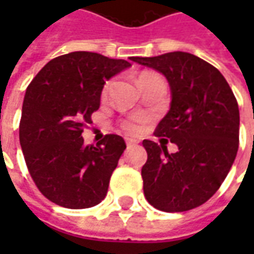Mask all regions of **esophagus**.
<instances>
[{
  "label": "esophagus",
  "mask_w": 254,
  "mask_h": 254,
  "mask_svg": "<svg viewBox=\"0 0 254 254\" xmlns=\"http://www.w3.org/2000/svg\"><path fill=\"white\" fill-rule=\"evenodd\" d=\"M126 144L130 147V145H134V144H137V140H134V138H126Z\"/></svg>",
  "instance_id": "esophagus-1"
}]
</instances>
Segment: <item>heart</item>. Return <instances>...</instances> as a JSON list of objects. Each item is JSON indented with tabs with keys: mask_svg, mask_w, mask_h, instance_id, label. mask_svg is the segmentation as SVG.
Wrapping results in <instances>:
<instances>
[{
	"mask_svg": "<svg viewBox=\"0 0 254 254\" xmlns=\"http://www.w3.org/2000/svg\"><path fill=\"white\" fill-rule=\"evenodd\" d=\"M150 72H144V73L140 74V77L138 79H141L144 76H150ZM106 92H107V86L104 87V90H103V96H106ZM142 122V116H131V117H128V119H126V120H123L122 122V128L124 131L127 132H131V134H135V132H138L140 130V124Z\"/></svg>",
	"mask_w": 254,
	"mask_h": 254,
	"instance_id": "heart-1",
	"label": "heart"
}]
</instances>
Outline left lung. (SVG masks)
<instances>
[{"label": "left lung", "mask_w": 254, "mask_h": 254, "mask_svg": "<svg viewBox=\"0 0 254 254\" xmlns=\"http://www.w3.org/2000/svg\"><path fill=\"white\" fill-rule=\"evenodd\" d=\"M168 80L170 110L155 135L177 144L144 140L147 162L141 170L144 195L154 208L184 212L199 206L219 190L239 148V106L219 70L187 52L132 58Z\"/></svg>", "instance_id": "left-lung-1"}]
</instances>
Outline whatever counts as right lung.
Here are the masks:
<instances>
[{
    "label": "right lung",
    "instance_id": "obj_1",
    "mask_svg": "<svg viewBox=\"0 0 254 254\" xmlns=\"http://www.w3.org/2000/svg\"><path fill=\"white\" fill-rule=\"evenodd\" d=\"M130 66L94 52H70L48 62L28 86L19 142L38 190L56 205L84 209L106 198L126 142L109 134L96 147L86 145L82 132L100 107L106 80Z\"/></svg>",
    "mask_w": 254,
    "mask_h": 254
}]
</instances>
